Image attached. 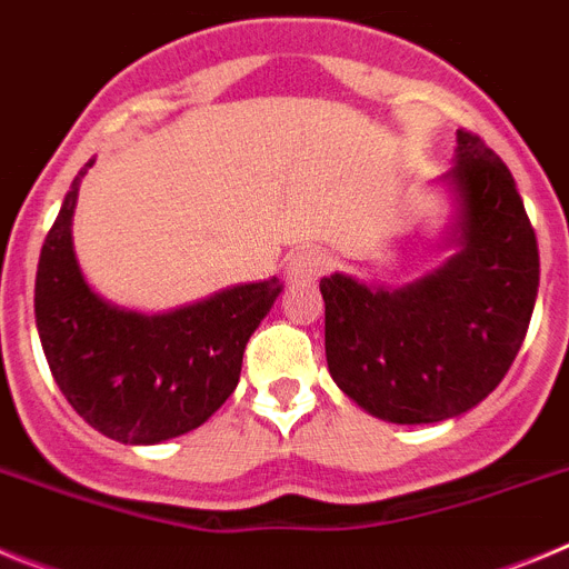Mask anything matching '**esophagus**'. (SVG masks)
<instances>
[{"instance_id": "1", "label": "esophagus", "mask_w": 569, "mask_h": 569, "mask_svg": "<svg viewBox=\"0 0 569 569\" xmlns=\"http://www.w3.org/2000/svg\"><path fill=\"white\" fill-rule=\"evenodd\" d=\"M325 268H328V259H325L321 250L301 248L288 256V261H284V276H288V281H313L325 273Z\"/></svg>"}]
</instances>
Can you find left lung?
<instances>
[{
    "label": "left lung",
    "mask_w": 569,
    "mask_h": 569,
    "mask_svg": "<svg viewBox=\"0 0 569 569\" xmlns=\"http://www.w3.org/2000/svg\"><path fill=\"white\" fill-rule=\"evenodd\" d=\"M453 199L445 248L421 279L385 288L321 279L325 353L341 393L393 425L456 419L499 387L539 293V244L512 173L476 133H456L439 179Z\"/></svg>",
    "instance_id": "obj_1"
}]
</instances>
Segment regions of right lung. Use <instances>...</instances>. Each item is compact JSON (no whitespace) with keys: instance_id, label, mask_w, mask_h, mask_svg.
<instances>
[{"instance_id":"add662e5","label":"right lung","mask_w":569,"mask_h":569,"mask_svg":"<svg viewBox=\"0 0 569 569\" xmlns=\"http://www.w3.org/2000/svg\"><path fill=\"white\" fill-rule=\"evenodd\" d=\"M90 159L64 196L37 270V330L70 407L108 439L159 445L190 433L239 385L241 356L279 279L219 290L170 313H136L90 288L73 250V208Z\"/></svg>"}]
</instances>
